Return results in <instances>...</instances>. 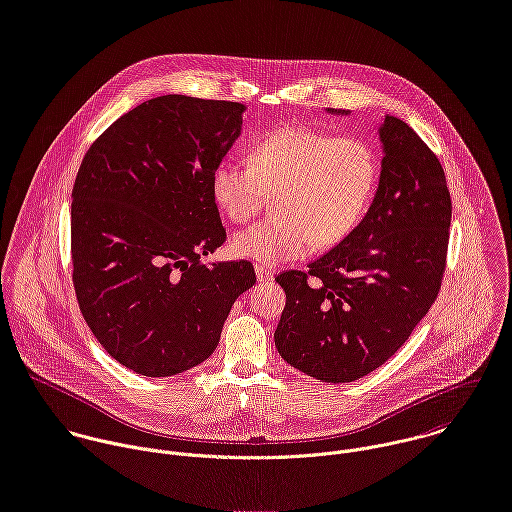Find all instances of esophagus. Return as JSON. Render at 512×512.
<instances>
[{"instance_id": "esophagus-1", "label": "esophagus", "mask_w": 512, "mask_h": 512, "mask_svg": "<svg viewBox=\"0 0 512 512\" xmlns=\"http://www.w3.org/2000/svg\"><path fill=\"white\" fill-rule=\"evenodd\" d=\"M255 275H257L259 283H267V281L273 279V271L269 267H265V265H259V263L255 265Z\"/></svg>"}]
</instances>
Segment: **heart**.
<instances>
[{"label": "heart", "mask_w": 512, "mask_h": 512, "mask_svg": "<svg viewBox=\"0 0 512 512\" xmlns=\"http://www.w3.org/2000/svg\"><path fill=\"white\" fill-rule=\"evenodd\" d=\"M247 160L221 158L211 173V195L233 223H247L265 193H277V215L231 243L235 255L263 265L301 259L315 243H342L368 213L380 179V160L368 142L301 126L255 140Z\"/></svg>", "instance_id": "b5f03b06"}]
</instances>
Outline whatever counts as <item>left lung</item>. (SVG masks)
<instances>
[{"label": "left lung", "mask_w": 512, "mask_h": 512, "mask_svg": "<svg viewBox=\"0 0 512 512\" xmlns=\"http://www.w3.org/2000/svg\"><path fill=\"white\" fill-rule=\"evenodd\" d=\"M378 132L382 173L362 223L309 271L275 277L287 295L279 356L329 384L388 362L436 301L446 269L452 203L442 164L404 120L386 114Z\"/></svg>", "instance_id": "left-lung-1"}]
</instances>
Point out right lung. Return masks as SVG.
Wrapping results in <instances>:
<instances>
[{"label":"right lung","mask_w":512,"mask_h":512,"mask_svg":"<svg viewBox=\"0 0 512 512\" xmlns=\"http://www.w3.org/2000/svg\"><path fill=\"white\" fill-rule=\"evenodd\" d=\"M245 106L166 94L142 102L88 148L72 191V281L100 346L124 368L166 378L205 362L249 261L201 259L225 243L213 166Z\"/></svg>","instance_id":"add662e5"}]
</instances>
